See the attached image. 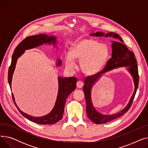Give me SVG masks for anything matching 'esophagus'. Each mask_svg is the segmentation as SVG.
Instances as JSON below:
<instances>
[{
  "label": "esophagus",
  "instance_id": "34e87169",
  "mask_svg": "<svg viewBox=\"0 0 148 148\" xmlns=\"http://www.w3.org/2000/svg\"><path fill=\"white\" fill-rule=\"evenodd\" d=\"M76 86H77V88L80 89V88H82L83 86V83L82 81H78V82H77Z\"/></svg>",
  "mask_w": 148,
  "mask_h": 148
}]
</instances>
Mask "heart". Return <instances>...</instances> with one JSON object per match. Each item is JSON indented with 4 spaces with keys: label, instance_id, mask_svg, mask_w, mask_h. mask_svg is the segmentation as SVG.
<instances>
[{
    "label": "heart",
    "instance_id": "obj_1",
    "mask_svg": "<svg viewBox=\"0 0 148 148\" xmlns=\"http://www.w3.org/2000/svg\"><path fill=\"white\" fill-rule=\"evenodd\" d=\"M108 57L109 49L107 45L84 37L72 44L70 52L65 56V65L73 69L75 67V62H79L80 69L84 75L94 76L102 71Z\"/></svg>",
    "mask_w": 148,
    "mask_h": 148
}]
</instances>
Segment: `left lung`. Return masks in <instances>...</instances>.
<instances>
[{
  "instance_id": "left-lung-1",
  "label": "left lung",
  "mask_w": 148,
  "mask_h": 148,
  "mask_svg": "<svg viewBox=\"0 0 148 148\" xmlns=\"http://www.w3.org/2000/svg\"><path fill=\"white\" fill-rule=\"evenodd\" d=\"M90 35L98 37H112L120 41L119 42L114 41H111L112 50V58L108 61L104 71L94 76L87 77L84 82V85L83 86V91L85 99H86V113L88 118L93 122L97 124L106 123L108 122L120 117L130 109L138 86L139 79L138 67L134 53L130 51L127 47V46L123 44V41L118 34L114 32L105 34L103 32H96L91 33ZM121 67H126L127 71L133 78L135 84L134 94L127 106L119 112L112 115H104L101 114L96 111L92 105L91 99V91L92 88L104 73L114 69H117Z\"/></svg>"
}]
</instances>
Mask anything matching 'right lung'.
I'll return each mask as SVG.
<instances>
[{
	"label": "right lung",
	"instance_id": "1",
	"mask_svg": "<svg viewBox=\"0 0 148 148\" xmlns=\"http://www.w3.org/2000/svg\"><path fill=\"white\" fill-rule=\"evenodd\" d=\"M57 44L58 41L56 36L53 35H47L44 34L30 36L26 38L25 40H23L14 50L12 56L11 64L8 70V83L11 89L12 76L15 69V66L17 64V60L25 53V50L38 47L42 45L43 44L52 45L54 47H56V49H58V47L56 45ZM61 65L62 60L60 59H58L56 62V66H60ZM77 82V79L76 77H72L63 78L60 76L58 77L59 88L55 104H54V106L51 111L45 116H40V117H36V116L29 115L21 111L17 106L15 101H14V104L17 107L20 113L27 119L39 124H42V125L54 124L62 119L66 100L68 97L71 94V92L75 89ZM12 97L13 100L15 101V98L12 93Z\"/></svg>",
	"mask_w": 148,
	"mask_h": 148
}]
</instances>
